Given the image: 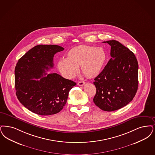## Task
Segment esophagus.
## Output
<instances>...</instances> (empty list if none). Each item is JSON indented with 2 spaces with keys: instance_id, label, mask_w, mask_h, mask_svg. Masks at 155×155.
Returning a JSON list of instances; mask_svg holds the SVG:
<instances>
[{
  "instance_id": "esophagus-1",
  "label": "esophagus",
  "mask_w": 155,
  "mask_h": 155,
  "mask_svg": "<svg viewBox=\"0 0 155 155\" xmlns=\"http://www.w3.org/2000/svg\"><path fill=\"white\" fill-rule=\"evenodd\" d=\"M84 84H85V82L84 81H79L78 82V85L79 86H83Z\"/></svg>"
}]
</instances>
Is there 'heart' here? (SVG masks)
Segmentation results:
<instances>
[{
    "mask_svg": "<svg viewBox=\"0 0 155 155\" xmlns=\"http://www.w3.org/2000/svg\"><path fill=\"white\" fill-rule=\"evenodd\" d=\"M105 60V51L101 47L82 45L69 50L66 59L59 60L57 66L62 75L68 79L78 74L80 66L85 76L94 77L99 74Z\"/></svg>",
    "mask_w": 155,
    "mask_h": 155,
    "instance_id": "obj_1",
    "label": "heart"
}]
</instances>
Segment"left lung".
<instances>
[{"label": "left lung", "mask_w": 155, "mask_h": 155, "mask_svg": "<svg viewBox=\"0 0 155 155\" xmlns=\"http://www.w3.org/2000/svg\"><path fill=\"white\" fill-rule=\"evenodd\" d=\"M103 43L111 46V58L94 78L93 102L103 111H113L127 105L135 96L138 64L134 53L118 41Z\"/></svg>", "instance_id": "1"}]
</instances>
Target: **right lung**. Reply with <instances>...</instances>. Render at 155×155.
Returning <instances> with one entry per match:
<instances>
[{"label": "right lung", "mask_w": 155, "mask_h": 155, "mask_svg": "<svg viewBox=\"0 0 155 155\" xmlns=\"http://www.w3.org/2000/svg\"><path fill=\"white\" fill-rule=\"evenodd\" d=\"M64 48L57 45H38L28 51L15 68V87L20 103L40 115L58 113L65 105L69 91L76 83L56 73H46L54 67L56 53Z\"/></svg>", "instance_id": "obj_1"}]
</instances>
